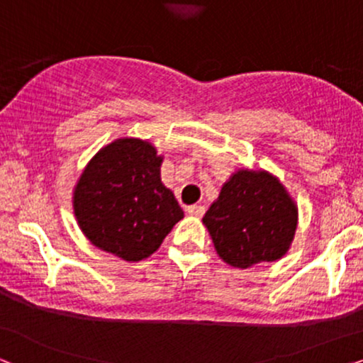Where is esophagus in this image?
<instances>
[{
    "label": "esophagus",
    "instance_id": "esophagus-1",
    "mask_svg": "<svg viewBox=\"0 0 363 363\" xmlns=\"http://www.w3.org/2000/svg\"><path fill=\"white\" fill-rule=\"evenodd\" d=\"M186 211H187V214H191L194 217H202L206 212V207L202 204H192V206H187Z\"/></svg>",
    "mask_w": 363,
    "mask_h": 363
}]
</instances>
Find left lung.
I'll use <instances>...</instances> for the list:
<instances>
[{"label": "left lung", "instance_id": "1", "mask_svg": "<svg viewBox=\"0 0 363 363\" xmlns=\"http://www.w3.org/2000/svg\"><path fill=\"white\" fill-rule=\"evenodd\" d=\"M297 220L296 201L279 177L262 169L235 171L202 217L217 255L238 269L282 259Z\"/></svg>", "mask_w": 363, "mask_h": 363}]
</instances>
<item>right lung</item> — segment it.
Masks as SVG:
<instances>
[{
    "label": "right lung",
    "instance_id": "1",
    "mask_svg": "<svg viewBox=\"0 0 363 363\" xmlns=\"http://www.w3.org/2000/svg\"><path fill=\"white\" fill-rule=\"evenodd\" d=\"M152 143L119 138L101 147L77 179L72 209L77 225L96 247L125 262L147 259L184 217L161 181Z\"/></svg>",
    "mask_w": 363,
    "mask_h": 363
}]
</instances>
